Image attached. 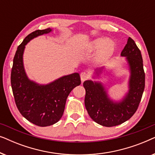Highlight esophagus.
I'll return each instance as SVG.
<instances>
[{"label":"esophagus","instance_id":"obj_1","mask_svg":"<svg viewBox=\"0 0 155 155\" xmlns=\"http://www.w3.org/2000/svg\"><path fill=\"white\" fill-rule=\"evenodd\" d=\"M90 78V75L86 72H82V73L80 74V78H81L82 82H84V80H87L88 78Z\"/></svg>","mask_w":155,"mask_h":155}]
</instances>
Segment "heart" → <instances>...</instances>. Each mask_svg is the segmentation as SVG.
<instances>
[{"mask_svg": "<svg viewBox=\"0 0 155 155\" xmlns=\"http://www.w3.org/2000/svg\"><path fill=\"white\" fill-rule=\"evenodd\" d=\"M99 49V58L106 60L111 56L115 49V44L111 39L98 38L91 43L89 51H94Z\"/></svg>", "mask_w": 155, "mask_h": 155, "instance_id": "heart-1", "label": "heart"}]
</instances>
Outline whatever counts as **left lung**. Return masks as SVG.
Returning a JSON list of instances; mask_svg holds the SVG:
<instances>
[{
    "label": "left lung",
    "mask_w": 155,
    "mask_h": 155,
    "mask_svg": "<svg viewBox=\"0 0 155 155\" xmlns=\"http://www.w3.org/2000/svg\"><path fill=\"white\" fill-rule=\"evenodd\" d=\"M120 55L126 57L130 72L129 91L122 101L111 100L101 82L86 80L83 83L87 111L94 121L103 126H118L130 119L138 108L145 89V75L141 52L130 37ZM103 68L96 71L97 75Z\"/></svg>",
    "instance_id": "obj_1"
}]
</instances>
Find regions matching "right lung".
I'll list each match as a JSON object with an SVG mask.
<instances>
[{
  "label": "right lung",
  "instance_id": "right-lung-1",
  "mask_svg": "<svg viewBox=\"0 0 155 155\" xmlns=\"http://www.w3.org/2000/svg\"><path fill=\"white\" fill-rule=\"evenodd\" d=\"M50 31V28L39 29L25 37L16 51L10 77L19 111L29 121L41 127L51 126L61 119L68 96L73 88L81 84L78 73L63 76L45 85L36 83L27 78L22 58L25 45L34 38Z\"/></svg>",
  "mask_w": 155,
  "mask_h": 155
}]
</instances>
